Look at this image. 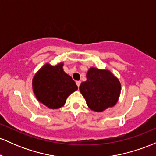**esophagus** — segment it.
Returning a JSON list of instances; mask_svg holds the SVG:
<instances>
[{
	"label": "esophagus",
	"mask_w": 156,
	"mask_h": 156,
	"mask_svg": "<svg viewBox=\"0 0 156 156\" xmlns=\"http://www.w3.org/2000/svg\"><path fill=\"white\" fill-rule=\"evenodd\" d=\"M80 83H81V82H80V80H78V81H76V85L78 86V87H80Z\"/></svg>",
	"instance_id": "esophagus-1"
}]
</instances>
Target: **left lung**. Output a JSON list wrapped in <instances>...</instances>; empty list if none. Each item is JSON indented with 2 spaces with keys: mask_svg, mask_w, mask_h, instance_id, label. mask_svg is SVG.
<instances>
[{
  "mask_svg": "<svg viewBox=\"0 0 156 156\" xmlns=\"http://www.w3.org/2000/svg\"><path fill=\"white\" fill-rule=\"evenodd\" d=\"M79 89L89 108L94 112H102L117 103L121 83L108 69L92 67L87 73V80L82 82Z\"/></svg>",
  "mask_w": 156,
  "mask_h": 156,
  "instance_id": "left-lung-1",
  "label": "left lung"
}]
</instances>
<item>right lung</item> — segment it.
I'll list each match as a JSON object with an SVG mask.
<instances>
[{"instance_id": "obj_1", "label": "right lung", "mask_w": 156, "mask_h": 156, "mask_svg": "<svg viewBox=\"0 0 156 156\" xmlns=\"http://www.w3.org/2000/svg\"><path fill=\"white\" fill-rule=\"evenodd\" d=\"M64 63H46L36 73L32 88L37 101L51 109L64 106L67 98L78 89L72 77L64 71Z\"/></svg>"}]
</instances>
